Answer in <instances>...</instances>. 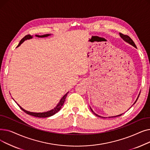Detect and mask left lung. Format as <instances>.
Masks as SVG:
<instances>
[{"label":"left lung","mask_w":150,"mask_h":150,"mask_svg":"<svg viewBox=\"0 0 150 150\" xmlns=\"http://www.w3.org/2000/svg\"><path fill=\"white\" fill-rule=\"evenodd\" d=\"M120 36H121V38L123 39L124 41H125L126 42H127L128 43H129V44H130L131 45H132V46H134V47H136V44H135V43L134 42V41L132 40V39L129 36H128V35H123V34H122V33H120ZM139 98V97H138ZM138 98H137V100H136V102L137 101V99H138ZM135 102V103H136ZM91 111H92V112H93V111L92 110V109L91 108ZM94 113V112H93ZM95 114V113H94ZM122 114H120V115H117V116H115V117H118V116H121ZM95 115H96L97 116H98V117H100V115H98L97 114H95Z\"/></svg>","instance_id":"left-lung-1"}]
</instances>
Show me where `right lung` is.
I'll return each mask as SVG.
<instances>
[{"mask_svg":"<svg viewBox=\"0 0 150 150\" xmlns=\"http://www.w3.org/2000/svg\"><path fill=\"white\" fill-rule=\"evenodd\" d=\"M49 35H49V34H46V35H41V36H40V35H36V37H39V38H44V37L48 36H49ZM32 38V36H31L30 35H26L25 36L23 37V38L21 39V40L20 42L19 43L18 45L17 46V47H19L23 41H24L25 40H26V39H30V38ZM67 93H68V92H67ZM67 93H66L65 95L62 97V98L61 99V100H60V101H59V103H58V105L56 107H55L54 109L50 110V111H47V112H39V113L31 112L27 111H26V110H25V109H23L22 108H21L19 105H18V106L20 107V108L22 110V111H23V112H25L26 114H29V115H32V116H34V117H39V118L49 117H50V116H52V115L55 114H56L57 112H58L59 111L60 109L61 108V106L63 105V104H64V103L66 98V96H67Z\"/></svg>","mask_w":150,"mask_h":150,"instance_id":"1","label":"right lung"}]
</instances>
